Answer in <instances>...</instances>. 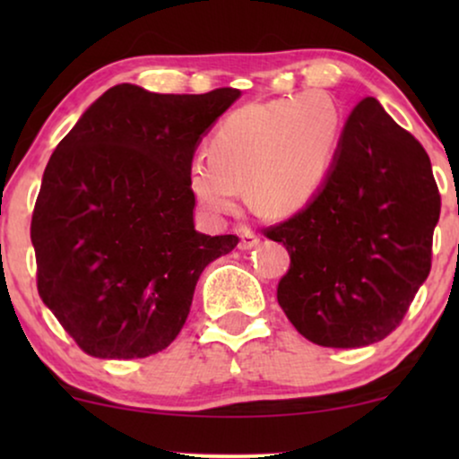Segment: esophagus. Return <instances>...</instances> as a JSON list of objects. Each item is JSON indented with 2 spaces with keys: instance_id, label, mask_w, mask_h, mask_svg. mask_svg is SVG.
Listing matches in <instances>:
<instances>
[{
  "instance_id": "1",
  "label": "esophagus",
  "mask_w": 459,
  "mask_h": 459,
  "mask_svg": "<svg viewBox=\"0 0 459 459\" xmlns=\"http://www.w3.org/2000/svg\"><path fill=\"white\" fill-rule=\"evenodd\" d=\"M259 242H261V238L253 234V231H244V234L240 236V244H238V247H240V250H250V248H255Z\"/></svg>"
}]
</instances>
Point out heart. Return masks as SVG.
I'll list each match as a JSON object with an SVG mask.
<instances>
[{"instance_id":"b5f03b06","label":"heart","mask_w":459,"mask_h":459,"mask_svg":"<svg viewBox=\"0 0 459 459\" xmlns=\"http://www.w3.org/2000/svg\"><path fill=\"white\" fill-rule=\"evenodd\" d=\"M341 135L342 112L324 91L244 104L219 123L209 154L192 156L187 184L211 217L234 211L244 184L256 211L288 215L324 186Z\"/></svg>"}]
</instances>
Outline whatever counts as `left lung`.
Listing matches in <instances>:
<instances>
[{
  "label": "left lung",
  "instance_id": "left-lung-1",
  "mask_svg": "<svg viewBox=\"0 0 459 459\" xmlns=\"http://www.w3.org/2000/svg\"><path fill=\"white\" fill-rule=\"evenodd\" d=\"M441 196L430 159L376 98L351 112L309 204L265 234L290 269L278 303L307 341L334 349L386 338L430 273Z\"/></svg>",
  "mask_w": 459,
  "mask_h": 459
}]
</instances>
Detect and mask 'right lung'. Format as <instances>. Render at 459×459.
Wrapping results in <instances>:
<instances>
[{"mask_svg":"<svg viewBox=\"0 0 459 459\" xmlns=\"http://www.w3.org/2000/svg\"><path fill=\"white\" fill-rule=\"evenodd\" d=\"M238 98L234 87L175 96L121 83L56 146L30 221L37 290L87 355L167 349L200 273L236 248L234 234L194 228L187 167Z\"/></svg>","mask_w":459,"mask_h":459,"instance_id":"1","label":"right lung"}]
</instances>
